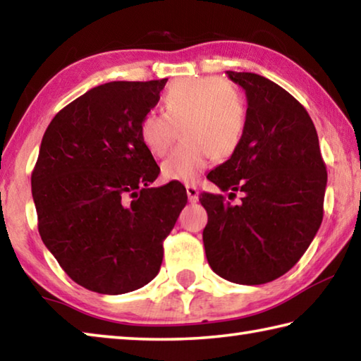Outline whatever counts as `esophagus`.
<instances>
[{"instance_id": "1", "label": "esophagus", "mask_w": 361, "mask_h": 361, "mask_svg": "<svg viewBox=\"0 0 361 361\" xmlns=\"http://www.w3.org/2000/svg\"><path fill=\"white\" fill-rule=\"evenodd\" d=\"M186 194H188V200L191 204H195L199 200V189L194 185H186Z\"/></svg>"}]
</instances>
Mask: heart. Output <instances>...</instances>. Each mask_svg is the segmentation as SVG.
I'll return each mask as SVG.
<instances>
[{
    "mask_svg": "<svg viewBox=\"0 0 361 361\" xmlns=\"http://www.w3.org/2000/svg\"><path fill=\"white\" fill-rule=\"evenodd\" d=\"M178 127L183 142L162 162V175L188 183L197 178L212 156L228 159L239 149L247 130L245 102L221 78H183L164 95V113L143 114L138 135L152 156L162 157Z\"/></svg>",
    "mask_w": 361,
    "mask_h": 361,
    "instance_id": "heart-1",
    "label": "heart"
}]
</instances>
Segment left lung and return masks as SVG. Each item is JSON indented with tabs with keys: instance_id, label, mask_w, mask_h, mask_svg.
<instances>
[{
	"instance_id": "obj_1",
	"label": "left lung",
	"mask_w": 361,
	"mask_h": 361,
	"mask_svg": "<svg viewBox=\"0 0 361 361\" xmlns=\"http://www.w3.org/2000/svg\"><path fill=\"white\" fill-rule=\"evenodd\" d=\"M247 95V130L234 154L209 173L239 205L204 192L202 239L213 272L229 282L261 285L283 276L309 248L323 219L326 167L305 108L256 73L226 71Z\"/></svg>"
}]
</instances>
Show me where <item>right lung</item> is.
<instances>
[{"mask_svg": "<svg viewBox=\"0 0 361 361\" xmlns=\"http://www.w3.org/2000/svg\"><path fill=\"white\" fill-rule=\"evenodd\" d=\"M166 82L97 85L59 111L42 137L32 173L39 235L90 291L122 295L149 283L188 202L181 183L149 188L161 169L138 135Z\"/></svg>", "mask_w": 361, "mask_h": 361, "instance_id": "right-lung-1", "label": "right lung"}]
</instances>
